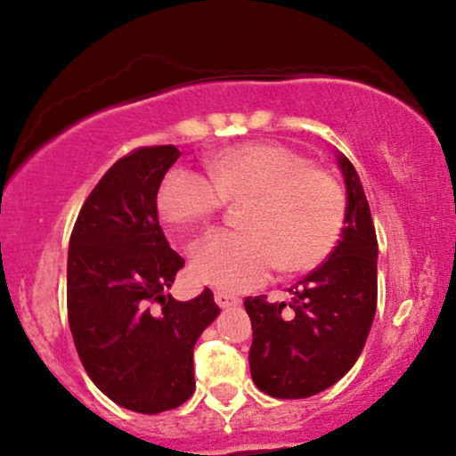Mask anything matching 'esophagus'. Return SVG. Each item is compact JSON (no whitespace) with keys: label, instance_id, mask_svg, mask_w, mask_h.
Returning <instances> with one entry per match:
<instances>
[{"label":"esophagus","instance_id":"34e87169","mask_svg":"<svg viewBox=\"0 0 456 456\" xmlns=\"http://www.w3.org/2000/svg\"><path fill=\"white\" fill-rule=\"evenodd\" d=\"M214 301L220 305V307H232V305L240 303V298L234 297V295H228V292H224V290H216L214 292Z\"/></svg>","mask_w":456,"mask_h":456}]
</instances>
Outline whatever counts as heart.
Returning <instances> with one entry per match:
<instances>
[{
    "mask_svg": "<svg viewBox=\"0 0 456 456\" xmlns=\"http://www.w3.org/2000/svg\"><path fill=\"white\" fill-rule=\"evenodd\" d=\"M208 178L176 167L161 180L158 214L186 232L209 222L226 203H245L242 232L199 240L191 270L199 282L224 290L264 284L280 267L309 272L334 251L346 216V195L332 172L282 142H242L203 161Z\"/></svg>",
    "mask_w": 456,
    "mask_h": 456,
    "instance_id": "b5f03b06",
    "label": "heart"
}]
</instances>
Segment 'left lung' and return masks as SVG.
<instances>
[{"instance_id":"8db88e82","label":"left lung","mask_w":456,"mask_h":456,"mask_svg":"<svg viewBox=\"0 0 456 456\" xmlns=\"http://www.w3.org/2000/svg\"><path fill=\"white\" fill-rule=\"evenodd\" d=\"M346 216L338 245L290 286L292 303L247 297L255 386L276 398H307L338 382L359 359L378 305V239L351 161L340 155Z\"/></svg>"}]
</instances>
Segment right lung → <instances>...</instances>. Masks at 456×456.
I'll return each instance as SVG.
<instances>
[{
    "mask_svg": "<svg viewBox=\"0 0 456 456\" xmlns=\"http://www.w3.org/2000/svg\"><path fill=\"white\" fill-rule=\"evenodd\" d=\"M178 158L155 145L118 159L80 208L68 248L78 357L105 396L145 415L192 396V348L220 314L209 289L191 301L167 295L184 259L159 226L158 191Z\"/></svg>",
    "mask_w": 456,
    "mask_h": 456,
    "instance_id": "obj_1",
    "label": "right lung"
}]
</instances>
